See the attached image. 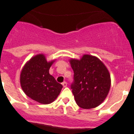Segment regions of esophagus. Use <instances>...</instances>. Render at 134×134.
<instances>
[{
	"label": "esophagus",
	"mask_w": 134,
	"mask_h": 134,
	"mask_svg": "<svg viewBox=\"0 0 134 134\" xmlns=\"http://www.w3.org/2000/svg\"><path fill=\"white\" fill-rule=\"evenodd\" d=\"M62 85H63V87H67V83H66V81H64V82H63V83H62Z\"/></svg>",
	"instance_id": "obj_1"
}]
</instances>
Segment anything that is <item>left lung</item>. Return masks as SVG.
Wrapping results in <instances>:
<instances>
[{
    "label": "left lung",
    "mask_w": 134,
    "mask_h": 134,
    "mask_svg": "<svg viewBox=\"0 0 134 134\" xmlns=\"http://www.w3.org/2000/svg\"><path fill=\"white\" fill-rule=\"evenodd\" d=\"M74 71L71 89L78 106L90 109L99 106L109 92L111 80L108 69L98 58L84 55L70 60Z\"/></svg>",
    "instance_id": "obj_1"
}]
</instances>
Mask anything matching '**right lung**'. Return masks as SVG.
<instances>
[{
    "label": "right lung",
    "mask_w": 134,
    "mask_h": 134,
    "mask_svg": "<svg viewBox=\"0 0 134 134\" xmlns=\"http://www.w3.org/2000/svg\"><path fill=\"white\" fill-rule=\"evenodd\" d=\"M53 62H48L43 54L36 55L25 64L20 75V83L24 93L43 104L53 102L63 87L49 72Z\"/></svg>",
    "instance_id": "add662e5"
}]
</instances>
